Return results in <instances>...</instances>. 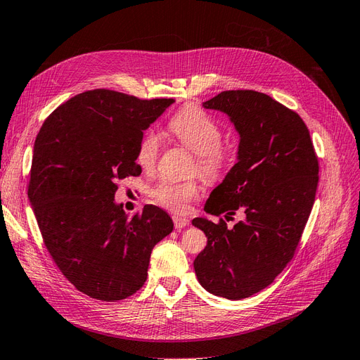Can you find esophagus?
Returning a JSON list of instances; mask_svg holds the SVG:
<instances>
[{"mask_svg": "<svg viewBox=\"0 0 360 360\" xmlns=\"http://www.w3.org/2000/svg\"><path fill=\"white\" fill-rule=\"evenodd\" d=\"M173 223H175V229H176V230H181V229H184L185 226L190 224L188 218L181 217V215H175V217H173Z\"/></svg>", "mask_w": 360, "mask_h": 360, "instance_id": "34e87169", "label": "esophagus"}]
</instances>
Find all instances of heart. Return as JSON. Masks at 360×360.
I'll list each match as a JSON object with an SVG mask.
<instances>
[{
	"label": "heart",
	"mask_w": 360,
	"mask_h": 360,
	"mask_svg": "<svg viewBox=\"0 0 360 360\" xmlns=\"http://www.w3.org/2000/svg\"><path fill=\"white\" fill-rule=\"evenodd\" d=\"M169 131L176 141L194 153L193 169L210 181H218L227 172L233 150L221 141V127L203 109L187 106L169 121ZM160 137L155 130H146L136 149V161L143 170H150L158 158ZM200 194L197 181L163 179L149 190V195L157 205L175 212H185L193 200Z\"/></svg>",
	"instance_id": "heart-1"
}]
</instances>
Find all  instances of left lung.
Returning a JSON list of instances; mask_svg holds the SVG:
<instances>
[{"label": "left lung", "instance_id": "8db88e82", "mask_svg": "<svg viewBox=\"0 0 360 360\" xmlns=\"http://www.w3.org/2000/svg\"><path fill=\"white\" fill-rule=\"evenodd\" d=\"M203 108L229 115L240 137L238 163L205 211L245 217L231 229L223 218L193 219L207 238L194 271L210 293L239 300L274 283L293 259L316 200L319 160L302 118L263 92L223 91Z\"/></svg>", "mask_w": 360, "mask_h": 360}]
</instances>
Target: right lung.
<instances>
[{
  "label": "right lung",
  "instance_id": "add662e5",
  "mask_svg": "<svg viewBox=\"0 0 360 360\" xmlns=\"http://www.w3.org/2000/svg\"><path fill=\"white\" fill-rule=\"evenodd\" d=\"M173 101L86 91L58 106L36 137L31 206L53 262L89 297L134 295L146 281L150 251L172 233L166 211L145 205L130 218L115 193L118 181L142 173L137 143Z\"/></svg>",
  "mask_w": 360,
  "mask_h": 360
}]
</instances>
